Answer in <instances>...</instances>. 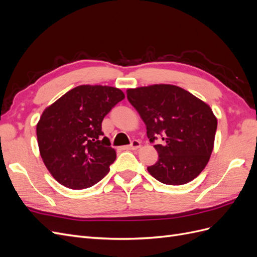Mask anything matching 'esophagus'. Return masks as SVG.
Wrapping results in <instances>:
<instances>
[{"label":"esophagus","instance_id":"34e87169","mask_svg":"<svg viewBox=\"0 0 257 257\" xmlns=\"http://www.w3.org/2000/svg\"><path fill=\"white\" fill-rule=\"evenodd\" d=\"M138 148H141V142H138V141H134V142L132 143L130 146H125V147H123L122 149H123V150H137Z\"/></svg>","mask_w":257,"mask_h":257}]
</instances>
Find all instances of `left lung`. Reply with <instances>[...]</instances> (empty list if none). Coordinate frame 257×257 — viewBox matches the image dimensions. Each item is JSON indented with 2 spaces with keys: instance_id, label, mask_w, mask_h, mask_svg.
Instances as JSON below:
<instances>
[{
  "instance_id": "obj_1",
  "label": "left lung",
  "mask_w": 257,
  "mask_h": 257,
  "mask_svg": "<svg viewBox=\"0 0 257 257\" xmlns=\"http://www.w3.org/2000/svg\"><path fill=\"white\" fill-rule=\"evenodd\" d=\"M130 103L141 114L147 136L159 160L147 169L162 183L181 185L194 180L210 160L217 120L210 106L174 84H152L126 90Z\"/></svg>"
}]
</instances>
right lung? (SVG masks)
<instances>
[{
  "instance_id": "1",
  "label": "right lung",
  "mask_w": 257,
  "mask_h": 257,
  "mask_svg": "<svg viewBox=\"0 0 257 257\" xmlns=\"http://www.w3.org/2000/svg\"><path fill=\"white\" fill-rule=\"evenodd\" d=\"M125 95L109 85H78L43 111L36 125L40 154L56 180L72 190L94 185L109 173L116 153L102 122Z\"/></svg>"
}]
</instances>
